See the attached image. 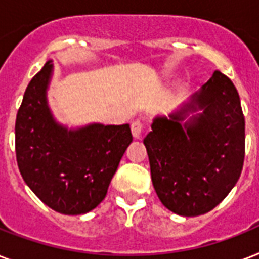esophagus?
I'll list each match as a JSON object with an SVG mask.
<instances>
[{"mask_svg":"<svg viewBox=\"0 0 259 259\" xmlns=\"http://www.w3.org/2000/svg\"><path fill=\"white\" fill-rule=\"evenodd\" d=\"M132 134L136 140H140L142 134V123L140 121H134L132 123Z\"/></svg>","mask_w":259,"mask_h":259,"instance_id":"obj_1","label":"esophagus"}]
</instances>
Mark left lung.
Returning <instances> with one entry per match:
<instances>
[{
	"label": "left lung",
	"mask_w": 259,
	"mask_h": 259,
	"mask_svg": "<svg viewBox=\"0 0 259 259\" xmlns=\"http://www.w3.org/2000/svg\"><path fill=\"white\" fill-rule=\"evenodd\" d=\"M152 183L172 212L197 217L237 184L245 160V117L233 82L221 71L144 138Z\"/></svg>",
	"instance_id": "left-lung-1"
}]
</instances>
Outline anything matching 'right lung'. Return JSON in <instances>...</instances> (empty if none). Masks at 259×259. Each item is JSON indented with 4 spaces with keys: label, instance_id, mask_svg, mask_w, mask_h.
<instances>
[{
    "label": "right lung",
    "instance_id": "1",
    "mask_svg": "<svg viewBox=\"0 0 259 259\" xmlns=\"http://www.w3.org/2000/svg\"><path fill=\"white\" fill-rule=\"evenodd\" d=\"M54 74L44 64L25 90L16 118L18 169L32 192L56 212L82 215L105 199L122 156L133 141L129 123H59L47 91Z\"/></svg>",
    "mask_w": 259,
    "mask_h": 259
}]
</instances>
